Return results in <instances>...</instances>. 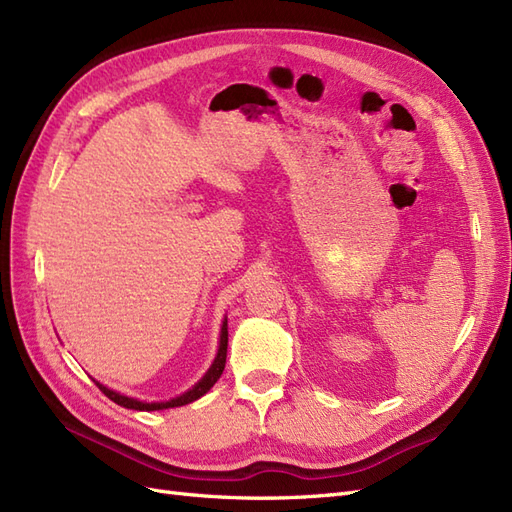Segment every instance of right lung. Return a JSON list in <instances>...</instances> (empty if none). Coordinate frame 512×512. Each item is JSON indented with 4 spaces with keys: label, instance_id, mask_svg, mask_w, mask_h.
<instances>
[{
    "label": "right lung",
    "instance_id": "right-lung-1",
    "mask_svg": "<svg viewBox=\"0 0 512 512\" xmlns=\"http://www.w3.org/2000/svg\"><path fill=\"white\" fill-rule=\"evenodd\" d=\"M226 348H228V318H224V322H222L220 348H218V354H215V359H213L211 367L207 369V374H205L203 378H200V380L192 386V389H188L183 395L173 397V399H168V401H151V404H149V401H141V399H134V397H128V395H121V393H117V391H113V389H108V386H104V384H100V382H96V384H98V389H100L108 399L115 401L117 406H123V408L145 410V412L166 410V408H179V406L192 404V401L203 397V395L211 389V386L220 380L222 371H224V365H226Z\"/></svg>",
    "mask_w": 512,
    "mask_h": 512
}]
</instances>
